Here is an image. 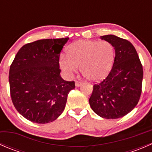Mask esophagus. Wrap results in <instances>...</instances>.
<instances>
[{
  "label": "esophagus",
  "mask_w": 152,
  "mask_h": 152,
  "mask_svg": "<svg viewBox=\"0 0 152 152\" xmlns=\"http://www.w3.org/2000/svg\"><path fill=\"white\" fill-rule=\"evenodd\" d=\"M75 85H76V87H80V86L82 85V82H78V81H76V82H75Z\"/></svg>",
  "instance_id": "esophagus-1"
}]
</instances>
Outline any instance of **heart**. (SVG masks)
<instances>
[{
	"instance_id": "b5f03b06",
	"label": "heart",
	"mask_w": 152,
	"mask_h": 152,
	"mask_svg": "<svg viewBox=\"0 0 152 152\" xmlns=\"http://www.w3.org/2000/svg\"><path fill=\"white\" fill-rule=\"evenodd\" d=\"M115 50L106 40H79L67 48V55L59 56V65L68 76L79 70L93 82L107 76L114 63Z\"/></svg>"
}]
</instances>
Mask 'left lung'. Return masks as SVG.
I'll return each mask as SVG.
<instances>
[{
    "instance_id": "obj_1",
    "label": "left lung",
    "mask_w": 152,
    "mask_h": 152,
    "mask_svg": "<svg viewBox=\"0 0 152 152\" xmlns=\"http://www.w3.org/2000/svg\"><path fill=\"white\" fill-rule=\"evenodd\" d=\"M101 39L115 48V56L111 71L93 86L89 99L95 113L106 119H116L128 114L137 104L141 94L142 66L135 48L126 39L108 34Z\"/></svg>"
}]
</instances>
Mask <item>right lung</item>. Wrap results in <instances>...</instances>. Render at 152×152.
<instances>
[{"instance_id": "1", "label": "right lung", "mask_w": 152, "mask_h": 152, "mask_svg": "<svg viewBox=\"0 0 152 152\" xmlns=\"http://www.w3.org/2000/svg\"><path fill=\"white\" fill-rule=\"evenodd\" d=\"M68 37L45 39L24 45L10 69L12 103L25 118L37 124L56 120L64 111L75 82L60 76L59 54Z\"/></svg>"}]
</instances>
